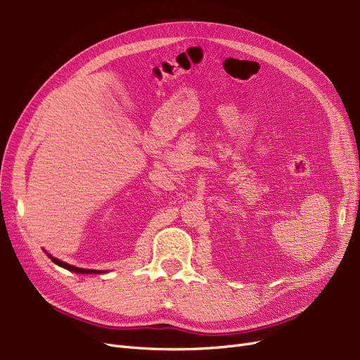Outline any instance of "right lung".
I'll list each match as a JSON object with an SVG mask.
<instances>
[{"mask_svg": "<svg viewBox=\"0 0 360 360\" xmlns=\"http://www.w3.org/2000/svg\"><path fill=\"white\" fill-rule=\"evenodd\" d=\"M46 255H49V253H46ZM49 257H50L56 264H58V266L65 268V269H68V271H70V272H76V274H101V272H98V271H96V269H84V268H76V266H72V264L65 263V262H61V260H58V259L53 257L51 255H49Z\"/></svg>", "mask_w": 360, "mask_h": 360, "instance_id": "1", "label": "right lung"}]
</instances>
